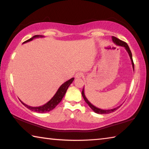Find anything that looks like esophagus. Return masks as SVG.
<instances>
[{"label":"esophagus","mask_w":149,"mask_h":149,"mask_svg":"<svg viewBox=\"0 0 149 149\" xmlns=\"http://www.w3.org/2000/svg\"><path fill=\"white\" fill-rule=\"evenodd\" d=\"M82 76H83V74L81 72H77L75 75V78H77V79H79V78H81Z\"/></svg>","instance_id":"esophagus-1"}]
</instances>
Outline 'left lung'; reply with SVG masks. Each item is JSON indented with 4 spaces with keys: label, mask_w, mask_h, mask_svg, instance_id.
I'll use <instances>...</instances> for the list:
<instances>
[{
    "label": "left lung",
    "mask_w": 149,
    "mask_h": 149,
    "mask_svg": "<svg viewBox=\"0 0 149 149\" xmlns=\"http://www.w3.org/2000/svg\"><path fill=\"white\" fill-rule=\"evenodd\" d=\"M112 41L114 42L115 44H116L118 46H120V47H123L125 48V49L127 50V52H128V54H129V56L130 57V59H131V61H132V66H133V70H134V64H133V58H132V52H131V50L130 49V47L128 46L127 44L126 43V42H123L122 41H121L119 39L116 38V37H115L114 36L112 37ZM81 94L83 97H84V99L85 100V101L87 102V104L89 106V107L91 108V109L94 111L95 113H97V114H110V113H112L113 112H114L115 110H116L118 108H120V107H118L117 108H112V109H110V110H102V109H100V108H97L95 107L94 105H93L91 103L88 99H87V97H85V92H84V89H83V91L81 92Z\"/></svg>",
    "instance_id": "obj_1"
}]
</instances>
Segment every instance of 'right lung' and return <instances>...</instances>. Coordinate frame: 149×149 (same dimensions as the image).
I'll list each match as a JSON object with an SVG mask.
<instances>
[{"instance_id":"right-lung-1","label":"right lung","mask_w":149,"mask_h":149,"mask_svg":"<svg viewBox=\"0 0 149 149\" xmlns=\"http://www.w3.org/2000/svg\"><path fill=\"white\" fill-rule=\"evenodd\" d=\"M39 37H44V36H42V35H35V36L31 37V38H30L29 39L27 40V41L24 42L23 44L26 43V42H27L29 41H31L34 39L39 38ZM74 80V78L72 77V79H70L68 81H67L64 83V84H63L61 86L59 87V89H58L56 93H55V95L53 96V97H52L49 102H47L46 104H45L44 105L40 106V107H30V106L27 105L26 104H25V103L21 101V100H19L21 101L22 104L25 106V107H27L28 109L31 110V111H33V112L41 113V114L50 112V111L53 110L54 108L56 107L60 102H61L62 98L64 97V96L65 95V93H66V91H67L68 88L69 87L70 84H72Z\"/></svg>"}]
</instances>
